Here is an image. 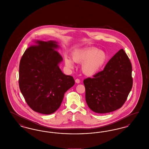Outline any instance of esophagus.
Instances as JSON below:
<instances>
[{"instance_id":"obj_1","label":"esophagus","mask_w":149,"mask_h":149,"mask_svg":"<svg viewBox=\"0 0 149 149\" xmlns=\"http://www.w3.org/2000/svg\"><path fill=\"white\" fill-rule=\"evenodd\" d=\"M80 80H79V79H77L75 80V83H76L79 84V83H80Z\"/></svg>"}]
</instances>
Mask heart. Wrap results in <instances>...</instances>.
<instances>
[{
	"label": "heart",
	"instance_id": "b5f03b06",
	"mask_svg": "<svg viewBox=\"0 0 149 149\" xmlns=\"http://www.w3.org/2000/svg\"><path fill=\"white\" fill-rule=\"evenodd\" d=\"M72 60L65 56L66 67L69 69L74 68L75 63L82 64L81 70L88 76H93L98 73L106 65L108 57L106 53L96 48H88L75 51L72 55Z\"/></svg>",
	"mask_w": 149,
	"mask_h": 149
}]
</instances>
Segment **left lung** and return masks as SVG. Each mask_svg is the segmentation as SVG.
<instances>
[{
    "instance_id": "1",
    "label": "left lung",
    "mask_w": 149,
    "mask_h": 149,
    "mask_svg": "<svg viewBox=\"0 0 149 149\" xmlns=\"http://www.w3.org/2000/svg\"><path fill=\"white\" fill-rule=\"evenodd\" d=\"M85 100L97 113L114 111L123 105L133 84L132 65L123 49L108 62L103 70L84 80Z\"/></svg>"
}]
</instances>
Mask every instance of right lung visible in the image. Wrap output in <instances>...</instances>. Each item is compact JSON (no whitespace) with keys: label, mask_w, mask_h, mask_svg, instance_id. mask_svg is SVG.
Segmentation results:
<instances>
[{"label":"right lung","mask_w":149,"mask_h":149,"mask_svg":"<svg viewBox=\"0 0 149 149\" xmlns=\"http://www.w3.org/2000/svg\"><path fill=\"white\" fill-rule=\"evenodd\" d=\"M55 41H35L22 57L19 86L29 107L36 112L50 114L60 107L64 94L75 84L72 77L66 75L58 65L63 57Z\"/></svg>","instance_id":"1"}]
</instances>
